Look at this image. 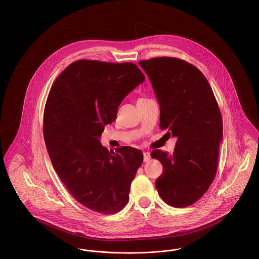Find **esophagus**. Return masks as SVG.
<instances>
[{
    "instance_id": "1",
    "label": "esophagus",
    "mask_w": 259,
    "mask_h": 259,
    "mask_svg": "<svg viewBox=\"0 0 259 259\" xmlns=\"http://www.w3.org/2000/svg\"><path fill=\"white\" fill-rule=\"evenodd\" d=\"M143 156L144 162H148V161L150 160V158H151V154H150V152H144Z\"/></svg>"
}]
</instances>
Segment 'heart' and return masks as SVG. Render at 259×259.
Returning <instances> with one entry per match:
<instances>
[{
	"label": "heart",
	"instance_id": "b5f03b06",
	"mask_svg": "<svg viewBox=\"0 0 259 259\" xmlns=\"http://www.w3.org/2000/svg\"><path fill=\"white\" fill-rule=\"evenodd\" d=\"M144 99H145V98H141V99H139V100H144Z\"/></svg>",
	"mask_w": 259,
	"mask_h": 259
}]
</instances>
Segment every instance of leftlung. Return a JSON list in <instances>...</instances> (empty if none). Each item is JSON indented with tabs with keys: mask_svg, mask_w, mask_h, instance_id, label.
Returning a JSON list of instances; mask_svg holds the SVG:
<instances>
[{
	"mask_svg": "<svg viewBox=\"0 0 259 259\" xmlns=\"http://www.w3.org/2000/svg\"><path fill=\"white\" fill-rule=\"evenodd\" d=\"M160 105V128L177 137L172 155L154 150L163 165L155 186L169 205L195 203L211 185L223 141V118L211 87L193 64L175 58L140 60Z\"/></svg>",
	"mask_w": 259,
	"mask_h": 259,
	"instance_id": "left-lung-1",
	"label": "left lung"
}]
</instances>
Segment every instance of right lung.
I'll return each mask as SVG.
<instances>
[{
	"label": "right lung",
	"mask_w": 259,
	"mask_h": 259,
	"mask_svg": "<svg viewBox=\"0 0 259 259\" xmlns=\"http://www.w3.org/2000/svg\"><path fill=\"white\" fill-rule=\"evenodd\" d=\"M144 80L132 62L80 59L50 90L44 113L48 153L67 191L91 210L112 214L129 200L143 154L128 146L109 152L99 138L104 126L116 120L125 96Z\"/></svg>",
	"instance_id": "1"
}]
</instances>
